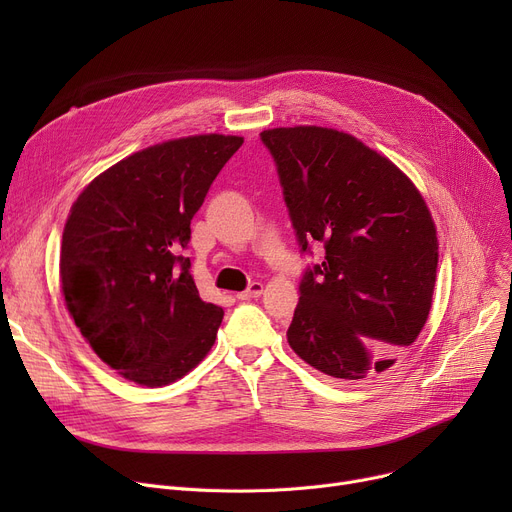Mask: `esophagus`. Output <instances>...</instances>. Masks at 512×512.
<instances>
[{
	"label": "esophagus",
	"instance_id": "obj_1",
	"mask_svg": "<svg viewBox=\"0 0 512 512\" xmlns=\"http://www.w3.org/2000/svg\"><path fill=\"white\" fill-rule=\"evenodd\" d=\"M261 294H263V284H261V282H253L247 290L238 292L236 299H238V301H255V299L261 297Z\"/></svg>",
	"mask_w": 512,
	"mask_h": 512
}]
</instances>
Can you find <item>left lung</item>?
Masks as SVG:
<instances>
[{
    "label": "left lung",
    "instance_id": "obj_1",
    "mask_svg": "<svg viewBox=\"0 0 512 512\" xmlns=\"http://www.w3.org/2000/svg\"><path fill=\"white\" fill-rule=\"evenodd\" d=\"M261 141L301 253L326 249L301 278L288 344L334 380H369L415 342L432 309V213L390 159L351 134L294 126L263 130Z\"/></svg>",
    "mask_w": 512,
    "mask_h": 512
}]
</instances>
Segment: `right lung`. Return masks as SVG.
<instances>
[{
	"instance_id": "add662e5",
	"label": "right lung",
	"mask_w": 512,
	"mask_h": 512,
	"mask_svg": "<svg viewBox=\"0 0 512 512\" xmlns=\"http://www.w3.org/2000/svg\"><path fill=\"white\" fill-rule=\"evenodd\" d=\"M242 137L147 147L99 174L64 226L66 307L97 357L141 386H166L211 351L224 309L205 303L182 251L191 220Z\"/></svg>"
}]
</instances>
